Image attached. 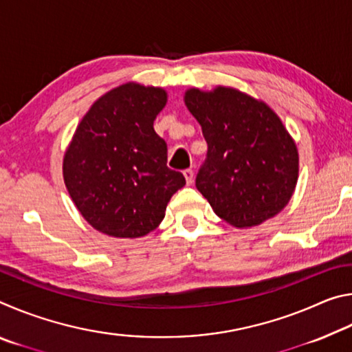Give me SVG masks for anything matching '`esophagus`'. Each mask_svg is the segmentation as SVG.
Here are the masks:
<instances>
[{
    "instance_id": "34e87169",
    "label": "esophagus",
    "mask_w": 352,
    "mask_h": 352,
    "mask_svg": "<svg viewBox=\"0 0 352 352\" xmlns=\"http://www.w3.org/2000/svg\"><path fill=\"white\" fill-rule=\"evenodd\" d=\"M183 175H184V178H186L188 184H192V182H194V170L192 169H186L183 172Z\"/></svg>"
}]
</instances>
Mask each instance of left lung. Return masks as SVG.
Listing matches in <instances>:
<instances>
[{"instance_id": "1", "label": "left lung", "mask_w": 352, "mask_h": 352, "mask_svg": "<svg viewBox=\"0 0 352 352\" xmlns=\"http://www.w3.org/2000/svg\"><path fill=\"white\" fill-rule=\"evenodd\" d=\"M184 104L201 126L208 153L195 186L237 228L284 210L298 180V151L269 105L231 87L190 88Z\"/></svg>"}]
</instances>
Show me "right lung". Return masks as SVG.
Returning <instances> with one entry per match:
<instances>
[{"mask_svg":"<svg viewBox=\"0 0 352 352\" xmlns=\"http://www.w3.org/2000/svg\"><path fill=\"white\" fill-rule=\"evenodd\" d=\"M166 102L163 88L129 82L100 96L77 126L63 180L83 219L100 233L146 236L186 184L182 172L166 166L168 146L153 130Z\"/></svg>","mask_w":352,"mask_h":352,"instance_id":"right-lung-1","label":"right lung"}]
</instances>
